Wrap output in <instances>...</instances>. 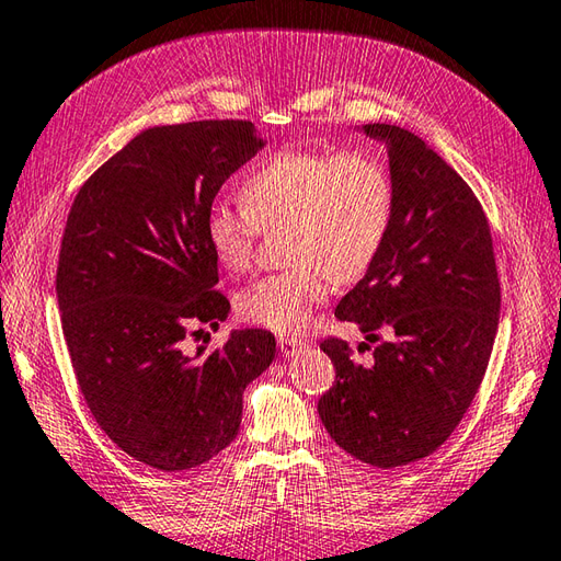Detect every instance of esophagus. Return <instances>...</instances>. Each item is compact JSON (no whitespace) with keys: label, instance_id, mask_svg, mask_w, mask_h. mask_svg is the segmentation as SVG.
Returning <instances> with one entry per match:
<instances>
[{"label":"esophagus","instance_id":"obj_1","mask_svg":"<svg viewBox=\"0 0 561 561\" xmlns=\"http://www.w3.org/2000/svg\"><path fill=\"white\" fill-rule=\"evenodd\" d=\"M279 350L287 357H294L296 353H299V350H304V343L301 340H296V337H289V335H282L279 337Z\"/></svg>","mask_w":561,"mask_h":561}]
</instances>
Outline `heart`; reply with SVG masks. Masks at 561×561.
Returning a JSON list of instances; mask_svg holds the SVG:
<instances>
[{"instance_id": "obj_1", "label": "heart", "mask_w": 561, "mask_h": 561, "mask_svg": "<svg viewBox=\"0 0 561 561\" xmlns=\"http://www.w3.org/2000/svg\"><path fill=\"white\" fill-rule=\"evenodd\" d=\"M243 208L214 204L204 233L214 257L245 272L260 230H284L294 265L252 284L238 299L245 321L274 333H299L331 282L359 279L387 243L397 196L391 174L365 150H279L240 186Z\"/></svg>"}]
</instances>
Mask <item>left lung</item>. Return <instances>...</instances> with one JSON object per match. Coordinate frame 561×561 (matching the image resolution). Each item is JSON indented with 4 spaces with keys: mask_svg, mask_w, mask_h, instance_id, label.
I'll list each match as a JSON object with an SVG mask.
<instances>
[{
    "mask_svg": "<svg viewBox=\"0 0 561 561\" xmlns=\"http://www.w3.org/2000/svg\"><path fill=\"white\" fill-rule=\"evenodd\" d=\"M389 152L393 221L387 243L335 316L379 341L369 365L323 340L335 383L318 401L333 440L365 465L393 469L435 453L474 401L499 328L501 287L489 221L474 192L411 130L355 126ZM359 343V350L369 347Z\"/></svg>",
    "mask_w": 561,
    "mask_h": 561,
    "instance_id": "left-lung-1",
    "label": "left lung"
}]
</instances>
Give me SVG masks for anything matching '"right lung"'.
I'll use <instances>...</instances> for the list:
<instances>
[{
    "instance_id": "obj_1",
    "label": "right lung",
    "mask_w": 561,
    "mask_h": 561,
    "mask_svg": "<svg viewBox=\"0 0 561 561\" xmlns=\"http://www.w3.org/2000/svg\"><path fill=\"white\" fill-rule=\"evenodd\" d=\"M265 146L250 121L150 126L75 196L55 279L65 343L99 427L148 467L192 469L233 443L243 391L277 353L262 328L186 353L194 325L230 313L206 214Z\"/></svg>"
}]
</instances>
